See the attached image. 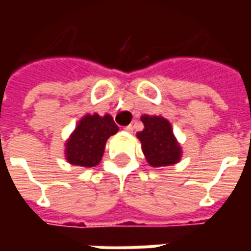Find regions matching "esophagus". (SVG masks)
Segmentation results:
<instances>
[{
    "label": "esophagus",
    "mask_w": 251,
    "mask_h": 251,
    "mask_svg": "<svg viewBox=\"0 0 251 251\" xmlns=\"http://www.w3.org/2000/svg\"><path fill=\"white\" fill-rule=\"evenodd\" d=\"M124 130L127 131V133H133V126H131V125L125 126V127H124Z\"/></svg>",
    "instance_id": "34e87169"
}]
</instances>
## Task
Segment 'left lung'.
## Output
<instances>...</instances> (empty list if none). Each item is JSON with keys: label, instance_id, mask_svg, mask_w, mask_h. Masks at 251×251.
Segmentation results:
<instances>
[{"label": "left lung", "instance_id": "obj_1", "mask_svg": "<svg viewBox=\"0 0 251 251\" xmlns=\"http://www.w3.org/2000/svg\"><path fill=\"white\" fill-rule=\"evenodd\" d=\"M144 130L137 137L141 141L142 152L149 165L154 168L168 167L180 161L181 148L174 136L172 126L168 120L157 115H142Z\"/></svg>", "mask_w": 251, "mask_h": 251}]
</instances>
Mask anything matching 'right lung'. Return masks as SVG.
<instances>
[{
    "label": "right lung",
    "instance_id": "1",
    "mask_svg": "<svg viewBox=\"0 0 251 251\" xmlns=\"http://www.w3.org/2000/svg\"><path fill=\"white\" fill-rule=\"evenodd\" d=\"M117 131L118 126L111 115H84L66 142L67 161L86 168L98 165L103 156L107 138Z\"/></svg>",
    "mask_w": 251,
    "mask_h": 251
}]
</instances>
